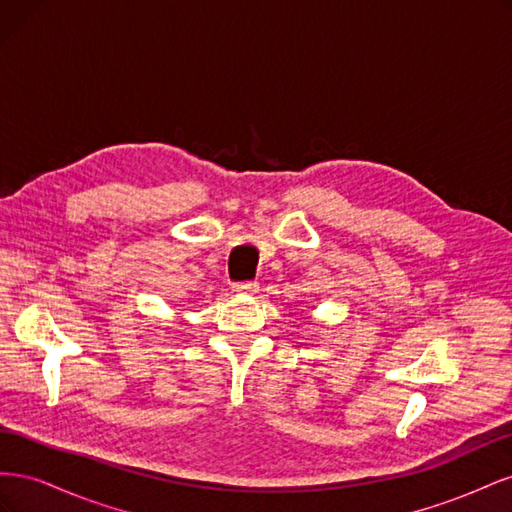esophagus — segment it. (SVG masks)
<instances>
[{
	"label": "esophagus",
	"instance_id": "34e87169",
	"mask_svg": "<svg viewBox=\"0 0 512 512\" xmlns=\"http://www.w3.org/2000/svg\"><path fill=\"white\" fill-rule=\"evenodd\" d=\"M258 290V282H237L232 284V292L235 294H252Z\"/></svg>",
	"mask_w": 512,
	"mask_h": 512
}]
</instances>
